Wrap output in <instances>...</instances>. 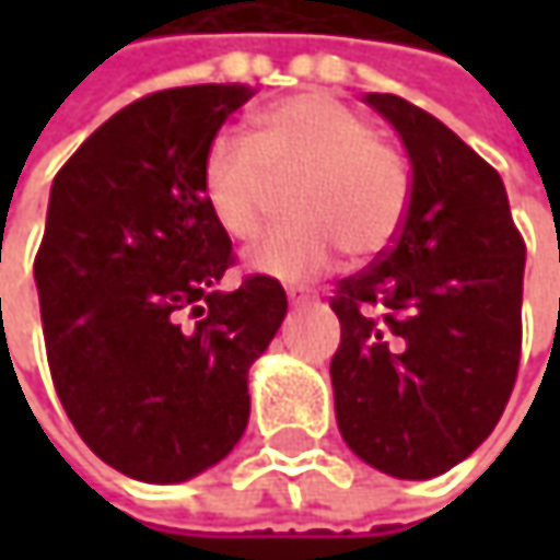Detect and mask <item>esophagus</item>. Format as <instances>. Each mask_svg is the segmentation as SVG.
Segmentation results:
<instances>
[{
    "instance_id": "esophagus-1",
    "label": "esophagus",
    "mask_w": 560,
    "mask_h": 560,
    "mask_svg": "<svg viewBox=\"0 0 560 560\" xmlns=\"http://www.w3.org/2000/svg\"><path fill=\"white\" fill-rule=\"evenodd\" d=\"M290 295L292 305H305V302H314V292H302V290H290L287 292Z\"/></svg>"
}]
</instances>
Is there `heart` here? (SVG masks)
I'll return each mask as SVG.
<instances>
[{"instance_id":"heart-1","label":"heart","mask_w":560,"mask_h":560,"mask_svg":"<svg viewBox=\"0 0 560 560\" xmlns=\"http://www.w3.org/2000/svg\"><path fill=\"white\" fill-rule=\"evenodd\" d=\"M290 224L248 252L255 273L312 280L339 248L371 261L393 246L408 211V167L371 120L330 93H295L261 108L252 133H221L199 164V192L230 240L248 243L268 218L273 184H290Z\"/></svg>"}]
</instances>
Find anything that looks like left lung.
<instances>
[{
    "instance_id": "left-lung-1",
    "label": "left lung",
    "mask_w": 560,
    "mask_h": 560,
    "mask_svg": "<svg viewBox=\"0 0 560 560\" xmlns=\"http://www.w3.org/2000/svg\"><path fill=\"white\" fill-rule=\"evenodd\" d=\"M364 102L411 162L401 230L339 280L330 361L336 423L361 462L430 480L464 462L505 411L521 364L527 246L499 171L430 112L393 93Z\"/></svg>"
}]
</instances>
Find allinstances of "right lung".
<instances>
[{"label": "right lung", "instance_id": "right-lung-1", "mask_svg": "<svg viewBox=\"0 0 560 560\" xmlns=\"http://www.w3.org/2000/svg\"><path fill=\"white\" fill-rule=\"evenodd\" d=\"M252 96L202 83L137 98L52 180L33 277L55 393L80 440L142 483L230 455L248 368L287 317L273 277L218 290L233 248L199 192L208 142Z\"/></svg>", "mask_w": 560, "mask_h": 560}]
</instances>
